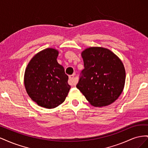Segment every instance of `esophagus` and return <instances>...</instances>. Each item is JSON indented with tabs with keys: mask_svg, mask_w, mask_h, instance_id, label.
<instances>
[{
	"mask_svg": "<svg viewBox=\"0 0 148 148\" xmlns=\"http://www.w3.org/2000/svg\"><path fill=\"white\" fill-rule=\"evenodd\" d=\"M69 84L71 86H75L77 83V79H75L74 75H70L69 76Z\"/></svg>",
	"mask_w": 148,
	"mask_h": 148,
	"instance_id": "esophagus-1",
	"label": "esophagus"
}]
</instances>
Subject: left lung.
Returning a JSON list of instances; mask_svg holds the SVG:
<instances>
[{
  "label": "left lung",
  "instance_id": "1",
  "mask_svg": "<svg viewBox=\"0 0 148 148\" xmlns=\"http://www.w3.org/2000/svg\"><path fill=\"white\" fill-rule=\"evenodd\" d=\"M84 69L77 84L87 101L95 107H104L117 100L125 83L122 62L109 49L91 47L82 53Z\"/></svg>",
  "mask_w": 148,
  "mask_h": 148
}]
</instances>
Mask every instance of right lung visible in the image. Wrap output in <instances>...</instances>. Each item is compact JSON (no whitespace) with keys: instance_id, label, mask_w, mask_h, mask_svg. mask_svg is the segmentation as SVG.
Segmentation results:
<instances>
[{"instance_id":"add662e5","label":"right lung","mask_w":148,"mask_h":148,"mask_svg":"<svg viewBox=\"0 0 148 148\" xmlns=\"http://www.w3.org/2000/svg\"><path fill=\"white\" fill-rule=\"evenodd\" d=\"M59 51L47 48L36 53L26 66L24 84L30 98L47 109L59 106L70 89L69 77L57 61Z\"/></svg>"}]
</instances>
